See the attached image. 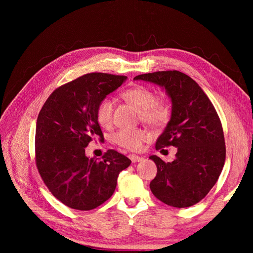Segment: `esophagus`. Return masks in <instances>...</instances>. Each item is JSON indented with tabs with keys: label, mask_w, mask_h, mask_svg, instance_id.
Here are the masks:
<instances>
[{
	"label": "esophagus",
	"mask_w": 253,
	"mask_h": 253,
	"mask_svg": "<svg viewBox=\"0 0 253 253\" xmlns=\"http://www.w3.org/2000/svg\"><path fill=\"white\" fill-rule=\"evenodd\" d=\"M129 159L132 160V163H139V162H142L143 160V157H140V156H137V155H129Z\"/></svg>",
	"instance_id": "1"
}]
</instances>
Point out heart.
I'll use <instances>...</instances> for the list:
<instances>
[{
	"instance_id": "heart-1",
	"label": "heart",
	"mask_w": 253,
	"mask_h": 253,
	"mask_svg": "<svg viewBox=\"0 0 253 253\" xmlns=\"http://www.w3.org/2000/svg\"><path fill=\"white\" fill-rule=\"evenodd\" d=\"M125 100L139 113L140 119L152 126H162L170 116V108L163 101H156L155 93L144 86H135L122 94ZM96 119L102 127H110L113 120V101L103 98L96 108ZM149 138L145 129H121L114 136V141L121 148L138 151Z\"/></svg>"
}]
</instances>
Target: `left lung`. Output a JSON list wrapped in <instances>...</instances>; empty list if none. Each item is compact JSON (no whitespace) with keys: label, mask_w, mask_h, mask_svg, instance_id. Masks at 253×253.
<instances>
[{"label":"left lung","mask_w":253,"mask_h":253,"mask_svg":"<svg viewBox=\"0 0 253 253\" xmlns=\"http://www.w3.org/2000/svg\"><path fill=\"white\" fill-rule=\"evenodd\" d=\"M166 90L172 102L171 118L155 148H177L172 163L150 156L157 167L150 182L152 193L163 203L186 208L201 202L215 185L226 158L223 127L218 115L202 87L178 71L136 76Z\"/></svg>","instance_id":"8db88e82"}]
</instances>
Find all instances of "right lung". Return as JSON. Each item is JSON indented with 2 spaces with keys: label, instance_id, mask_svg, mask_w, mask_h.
Listing matches in <instances>:
<instances>
[{
  "label": "right lung",
  "instance_id": "obj_1",
  "mask_svg": "<svg viewBox=\"0 0 253 253\" xmlns=\"http://www.w3.org/2000/svg\"><path fill=\"white\" fill-rule=\"evenodd\" d=\"M126 76L91 73L60 86L45 101L36 126L38 171L57 200L72 209L97 208L113 195L119 173L131 165L109 150L89 158L85 148L103 134L96 119L98 103L116 90Z\"/></svg>",
  "mask_w": 253,
  "mask_h": 253
}]
</instances>
